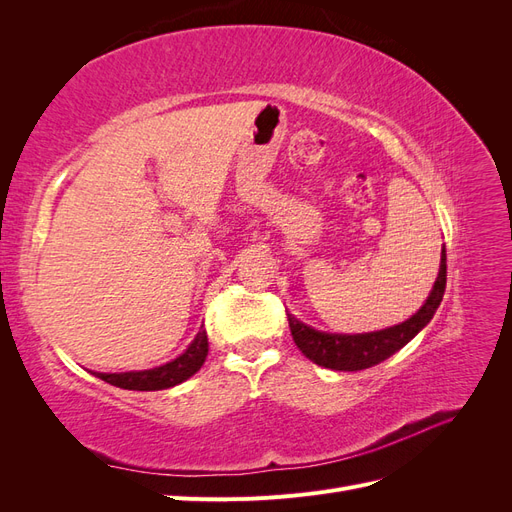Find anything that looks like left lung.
Segmentation results:
<instances>
[{"mask_svg":"<svg viewBox=\"0 0 512 512\" xmlns=\"http://www.w3.org/2000/svg\"><path fill=\"white\" fill-rule=\"evenodd\" d=\"M446 288V247H442V262L436 284L427 297L425 305L418 312L397 327L363 333V335H335V333H320L312 327H307L301 320L288 316L290 333L294 344L307 356L309 361L335 371H361L374 367L389 359L391 354L404 348L410 339L421 331L425 324L436 314V309L442 303Z\"/></svg>","mask_w":512,"mask_h":512,"instance_id":"obj_1","label":"left lung"}]
</instances>
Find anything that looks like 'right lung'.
Listing matches in <instances>:
<instances>
[{
    "instance_id": "right-lung-1",
    "label": "right lung",
    "mask_w": 512,
    "mask_h": 512,
    "mask_svg": "<svg viewBox=\"0 0 512 512\" xmlns=\"http://www.w3.org/2000/svg\"><path fill=\"white\" fill-rule=\"evenodd\" d=\"M207 352H209L207 331H198L190 348L185 350L181 356H177L175 361H170L162 367L145 369V371H126V374H98V371H94V374L108 384L119 386V389L162 391V389H170V386L181 384L183 380L194 376L196 371L203 367V363L207 359Z\"/></svg>"
}]
</instances>
